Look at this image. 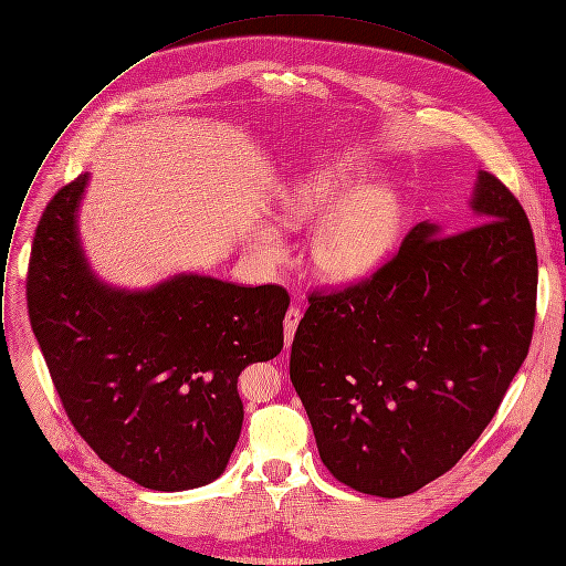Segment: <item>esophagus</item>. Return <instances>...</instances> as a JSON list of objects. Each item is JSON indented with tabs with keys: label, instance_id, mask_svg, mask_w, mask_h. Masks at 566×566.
Here are the masks:
<instances>
[{
	"label": "esophagus",
	"instance_id": "obj_1",
	"mask_svg": "<svg viewBox=\"0 0 566 566\" xmlns=\"http://www.w3.org/2000/svg\"><path fill=\"white\" fill-rule=\"evenodd\" d=\"M300 317H302V313H300V308H295V306H291V308L286 311V315H284V336H286V347H291V343H293L295 329H297V325H300Z\"/></svg>",
	"mask_w": 566,
	"mask_h": 566
}]
</instances>
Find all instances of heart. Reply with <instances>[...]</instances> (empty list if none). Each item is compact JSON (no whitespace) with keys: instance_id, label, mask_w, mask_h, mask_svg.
Segmentation results:
<instances>
[{"instance_id":"heart-1","label":"heart","mask_w":566,"mask_h":566,"mask_svg":"<svg viewBox=\"0 0 566 566\" xmlns=\"http://www.w3.org/2000/svg\"><path fill=\"white\" fill-rule=\"evenodd\" d=\"M367 166L356 156L322 164L282 188L277 212L291 228L315 223L311 264L329 282H354L376 271L394 251L402 228V199L387 184H365ZM251 251L269 264L284 255L282 232L258 221L249 228Z\"/></svg>"}]
</instances>
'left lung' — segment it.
<instances>
[{
	"mask_svg": "<svg viewBox=\"0 0 566 566\" xmlns=\"http://www.w3.org/2000/svg\"><path fill=\"white\" fill-rule=\"evenodd\" d=\"M470 226L417 223L391 262L311 293L291 382L329 472L406 497L448 472L495 417L535 322L537 255L520 201L476 172Z\"/></svg>",
	"mask_w": 566,
	"mask_h": 566,
	"instance_id": "left-lung-1",
	"label": "left lung"
}]
</instances>
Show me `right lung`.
Returning <instances> with one entry per match:
<instances>
[{"label": "right lung", "mask_w": 566, "mask_h": 566, "mask_svg": "<svg viewBox=\"0 0 566 566\" xmlns=\"http://www.w3.org/2000/svg\"><path fill=\"white\" fill-rule=\"evenodd\" d=\"M92 175L57 190L33 239L27 300L66 417L149 491H190L228 465L244 423L241 369L284 347L282 286L177 273L147 289L92 269L77 212Z\"/></svg>", "instance_id": "obj_1"}]
</instances>
